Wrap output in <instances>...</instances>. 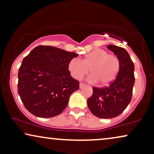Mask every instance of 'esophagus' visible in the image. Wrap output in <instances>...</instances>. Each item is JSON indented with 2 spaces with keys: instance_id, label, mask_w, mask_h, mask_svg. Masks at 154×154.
Segmentation results:
<instances>
[{
  "instance_id": "obj_1",
  "label": "esophagus",
  "mask_w": 154,
  "mask_h": 154,
  "mask_svg": "<svg viewBox=\"0 0 154 154\" xmlns=\"http://www.w3.org/2000/svg\"><path fill=\"white\" fill-rule=\"evenodd\" d=\"M85 85H86L85 84H84V83H80V84H79V88H84V86H85Z\"/></svg>"
}]
</instances>
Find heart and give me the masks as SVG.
Wrapping results in <instances>:
<instances>
[{"label": "heart", "instance_id": "b5f03b06", "mask_svg": "<svg viewBox=\"0 0 154 154\" xmlns=\"http://www.w3.org/2000/svg\"><path fill=\"white\" fill-rule=\"evenodd\" d=\"M88 68L92 73L88 77V81H99L103 85H107L113 82L117 76L120 62L116 56L98 48L86 54L82 60L78 58H71L68 64L71 76L76 79H80L87 74Z\"/></svg>", "mask_w": 154, "mask_h": 154}]
</instances>
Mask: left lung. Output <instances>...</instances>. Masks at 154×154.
<instances>
[{
  "instance_id": "1",
  "label": "left lung",
  "mask_w": 154,
  "mask_h": 154,
  "mask_svg": "<svg viewBox=\"0 0 154 154\" xmlns=\"http://www.w3.org/2000/svg\"><path fill=\"white\" fill-rule=\"evenodd\" d=\"M107 48L113 51L119 60V71L108 86L93 87L92 96L87 100L91 112L101 119L114 118L124 111L131 101L135 83V66L127 51L112 45Z\"/></svg>"
}]
</instances>
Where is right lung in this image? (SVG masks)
I'll list each match as a JSON object with an SVG mask.
<instances>
[{
  "label": "right lung",
  "mask_w": 154,
  "mask_h": 154,
  "mask_svg": "<svg viewBox=\"0 0 154 154\" xmlns=\"http://www.w3.org/2000/svg\"><path fill=\"white\" fill-rule=\"evenodd\" d=\"M77 54L51 46L36 47L23 58L18 72V93L28 111L41 118L62 113L70 96L79 88L68 64Z\"/></svg>",
  "instance_id": "right-lung-1"
}]
</instances>
